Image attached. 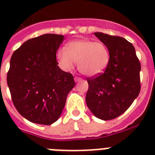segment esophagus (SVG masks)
I'll list each match as a JSON object with an SVG mask.
<instances>
[{"label": "esophagus", "mask_w": 155, "mask_h": 155, "mask_svg": "<svg viewBox=\"0 0 155 155\" xmlns=\"http://www.w3.org/2000/svg\"><path fill=\"white\" fill-rule=\"evenodd\" d=\"M82 80V78H79V77H75L74 78V81H76V82H78V81H80Z\"/></svg>", "instance_id": "esophagus-1"}]
</instances>
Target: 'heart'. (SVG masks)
<instances>
[{"label": "heart", "mask_w": 155, "mask_h": 155, "mask_svg": "<svg viewBox=\"0 0 155 155\" xmlns=\"http://www.w3.org/2000/svg\"><path fill=\"white\" fill-rule=\"evenodd\" d=\"M56 58L61 67L70 71L78 62V68L83 74L95 76L104 72L110 60L107 47L103 42L82 39L71 41L67 49L60 48Z\"/></svg>", "instance_id": "heart-1"}]
</instances>
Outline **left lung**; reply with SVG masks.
Listing matches in <instances>:
<instances>
[{
    "label": "left lung",
    "mask_w": 155,
    "mask_h": 155,
    "mask_svg": "<svg viewBox=\"0 0 155 155\" xmlns=\"http://www.w3.org/2000/svg\"><path fill=\"white\" fill-rule=\"evenodd\" d=\"M94 34L107 47L110 60L104 72L86 78V104L96 117L107 121L124 113L138 96L141 66L135 48L126 39L100 32Z\"/></svg>",
    "instance_id": "1"
}]
</instances>
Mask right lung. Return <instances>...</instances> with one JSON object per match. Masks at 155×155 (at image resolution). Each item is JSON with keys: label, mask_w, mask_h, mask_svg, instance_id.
Returning <instances> with one entry per match:
<instances>
[{"label": "right lung", "mask_w": 155, "mask_h": 155, "mask_svg": "<svg viewBox=\"0 0 155 155\" xmlns=\"http://www.w3.org/2000/svg\"><path fill=\"white\" fill-rule=\"evenodd\" d=\"M63 35L46 34L25 41L14 51L7 82L15 107L31 122L49 125L58 120L74 76L58 66Z\"/></svg>", "instance_id": "obj_1"}]
</instances>
